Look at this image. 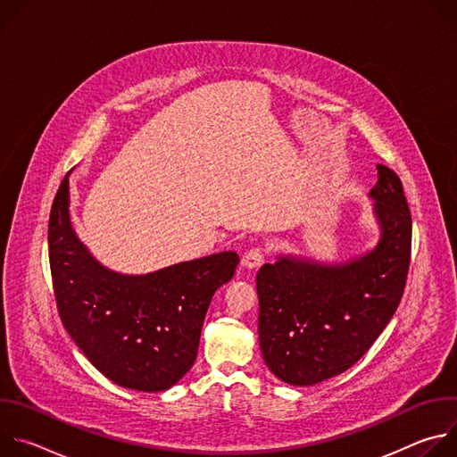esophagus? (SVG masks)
Wrapping results in <instances>:
<instances>
[{
  "mask_svg": "<svg viewBox=\"0 0 457 457\" xmlns=\"http://www.w3.org/2000/svg\"><path fill=\"white\" fill-rule=\"evenodd\" d=\"M268 256V249L266 247H253L245 253L244 256V266L253 270V268H258L260 264L264 262V258Z\"/></svg>",
  "mask_w": 457,
  "mask_h": 457,
  "instance_id": "34e87169",
  "label": "esophagus"
}]
</instances>
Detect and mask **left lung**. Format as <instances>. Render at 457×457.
<instances>
[{"mask_svg":"<svg viewBox=\"0 0 457 457\" xmlns=\"http://www.w3.org/2000/svg\"><path fill=\"white\" fill-rule=\"evenodd\" d=\"M370 197L381 228L370 253L340 266L280 256L256 275L260 349L286 383L314 385L351 369L402 302L412 219L396 171L378 164Z\"/></svg>","mask_w":457,"mask_h":457,"instance_id":"left-lung-1","label":"left lung"}]
</instances>
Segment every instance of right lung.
I'll return each mask as SVG.
<instances>
[{
	"instance_id": "right-lung-1",
	"label": "right lung",
	"mask_w": 457,
	"mask_h": 457,
	"mask_svg": "<svg viewBox=\"0 0 457 457\" xmlns=\"http://www.w3.org/2000/svg\"><path fill=\"white\" fill-rule=\"evenodd\" d=\"M48 260L64 329L99 372L143 393H161L191 369L213 293L240 262L224 251L141 277L108 271L72 229L69 175L50 210Z\"/></svg>"
}]
</instances>
